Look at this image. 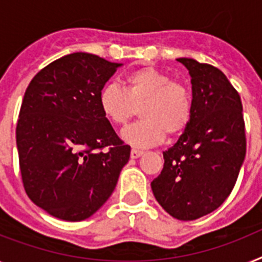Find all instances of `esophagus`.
Returning a JSON list of instances; mask_svg holds the SVG:
<instances>
[{
	"mask_svg": "<svg viewBox=\"0 0 262 262\" xmlns=\"http://www.w3.org/2000/svg\"><path fill=\"white\" fill-rule=\"evenodd\" d=\"M142 155H144V151L138 150V149H132V151H130L132 158H138V157H141Z\"/></svg>",
	"mask_w": 262,
	"mask_h": 262,
	"instance_id": "34e87169",
	"label": "esophagus"
}]
</instances>
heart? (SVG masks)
I'll use <instances>...</instances> for the list:
<instances>
[{"label": "heart", "mask_w": 262, "mask_h": 262, "mask_svg": "<svg viewBox=\"0 0 262 262\" xmlns=\"http://www.w3.org/2000/svg\"><path fill=\"white\" fill-rule=\"evenodd\" d=\"M100 109L112 124L124 126L140 109L141 121L124 132L125 141L137 148L157 145L165 135L186 130L193 114L192 92L181 81L151 67L132 70L124 88L107 83L98 96Z\"/></svg>", "instance_id": "b5f03b06"}]
</instances>
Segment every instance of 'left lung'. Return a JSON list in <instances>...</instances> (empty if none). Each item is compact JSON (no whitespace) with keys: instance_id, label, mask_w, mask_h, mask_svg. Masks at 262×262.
Wrapping results in <instances>:
<instances>
[{"instance_id":"1","label":"left lung","mask_w":262,"mask_h":262,"mask_svg":"<svg viewBox=\"0 0 262 262\" xmlns=\"http://www.w3.org/2000/svg\"><path fill=\"white\" fill-rule=\"evenodd\" d=\"M192 77L190 124L151 181L158 204L174 219H200L223 205L232 193L247 153L239 94L225 74L209 63L179 58Z\"/></svg>"}]
</instances>
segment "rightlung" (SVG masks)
I'll use <instances>...</instances> for the list:
<instances>
[{
	"label": "right lung",
	"mask_w": 262,
	"mask_h": 262,
	"mask_svg": "<svg viewBox=\"0 0 262 262\" xmlns=\"http://www.w3.org/2000/svg\"><path fill=\"white\" fill-rule=\"evenodd\" d=\"M120 63L90 53L50 62L30 81L15 140L26 194L65 221L104 205L129 161L125 145L100 109L98 96Z\"/></svg>",
	"instance_id": "obj_1"
}]
</instances>
